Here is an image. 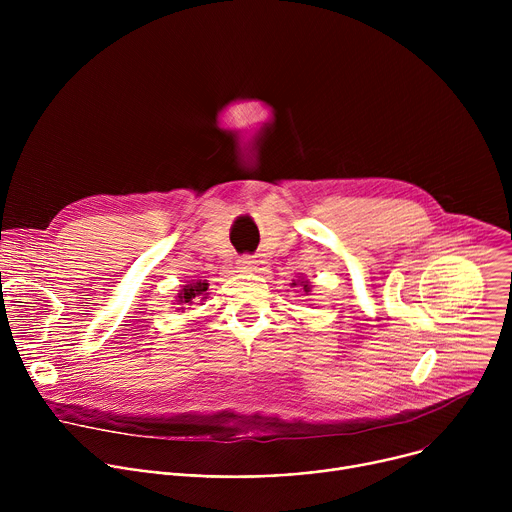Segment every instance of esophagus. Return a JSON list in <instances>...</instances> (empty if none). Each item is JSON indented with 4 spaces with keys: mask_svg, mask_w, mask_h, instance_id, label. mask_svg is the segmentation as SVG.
<instances>
[{
    "mask_svg": "<svg viewBox=\"0 0 512 512\" xmlns=\"http://www.w3.org/2000/svg\"><path fill=\"white\" fill-rule=\"evenodd\" d=\"M237 269L241 271V273H251V271H255L257 269V261L253 259V257H241L239 261H237Z\"/></svg>",
    "mask_w": 512,
    "mask_h": 512,
    "instance_id": "esophagus-1",
    "label": "esophagus"
}]
</instances>
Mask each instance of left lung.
Masks as SVG:
<instances>
[{"mask_svg":"<svg viewBox=\"0 0 512 512\" xmlns=\"http://www.w3.org/2000/svg\"><path fill=\"white\" fill-rule=\"evenodd\" d=\"M289 285H291V287H302V289L306 291V294H310V291H312V283H310L308 279H294Z\"/></svg>","mask_w":512,"mask_h":512,"instance_id":"obj_1","label":"left lung"}]
</instances>
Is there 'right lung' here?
Returning <instances> with one entry per match:
<instances>
[{"mask_svg": "<svg viewBox=\"0 0 512 512\" xmlns=\"http://www.w3.org/2000/svg\"><path fill=\"white\" fill-rule=\"evenodd\" d=\"M206 298H208V283L202 281V279H192L190 283L182 285V289L178 291V296H176L174 302L180 308H176V310L184 312L186 310L184 306H192L194 302H204Z\"/></svg>", "mask_w": 512, "mask_h": 512, "instance_id": "1", "label": "right lung"}]
</instances>
